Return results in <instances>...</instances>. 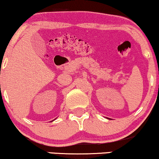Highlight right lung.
<instances>
[{"instance_id":"obj_1","label":"right lung","mask_w":159,"mask_h":159,"mask_svg":"<svg viewBox=\"0 0 159 159\" xmlns=\"http://www.w3.org/2000/svg\"><path fill=\"white\" fill-rule=\"evenodd\" d=\"M55 120H56V119H55ZM53 120H52V121H51V122H53Z\"/></svg>"}]
</instances>
